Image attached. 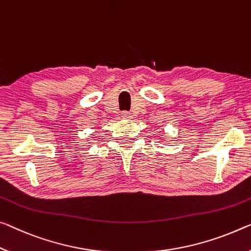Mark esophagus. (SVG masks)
<instances>
[{"instance_id": "34e87169", "label": "esophagus", "mask_w": 251, "mask_h": 251, "mask_svg": "<svg viewBox=\"0 0 251 251\" xmlns=\"http://www.w3.org/2000/svg\"><path fill=\"white\" fill-rule=\"evenodd\" d=\"M121 117L125 119H131L132 118V115H131V113L128 112V111H123V112L121 113Z\"/></svg>"}]
</instances>
